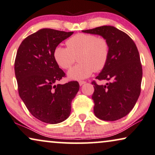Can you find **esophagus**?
<instances>
[{
	"label": "esophagus",
	"instance_id": "esophagus-1",
	"mask_svg": "<svg viewBox=\"0 0 155 155\" xmlns=\"http://www.w3.org/2000/svg\"><path fill=\"white\" fill-rule=\"evenodd\" d=\"M79 85H80V86H82V85H83V84H86V81H80L79 82Z\"/></svg>",
	"mask_w": 155,
	"mask_h": 155
}]
</instances>
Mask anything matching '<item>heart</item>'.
<instances>
[{
  "label": "heart",
  "instance_id": "heart-1",
  "mask_svg": "<svg viewBox=\"0 0 155 155\" xmlns=\"http://www.w3.org/2000/svg\"><path fill=\"white\" fill-rule=\"evenodd\" d=\"M66 44L67 48L57 46L55 48L54 58L61 68L68 69L79 56L80 64L68 72L70 79H87L94 71H101L107 65L109 57V44L104 37L78 34L68 39Z\"/></svg>",
  "mask_w": 155,
  "mask_h": 155
}]
</instances>
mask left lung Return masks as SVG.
<instances>
[{
    "label": "left lung",
    "mask_w": 155,
    "mask_h": 155,
    "mask_svg": "<svg viewBox=\"0 0 155 155\" xmlns=\"http://www.w3.org/2000/svg\"><path fill=\"white\" fill-rule=\"evenodd\" d=\"M104 37L109 44L107 65L96 79L110 81L98 85L94 81L95 116L104 121H116L134 108L140 97L142 68L136 44L124 32L111 25L82 31Z\"/></svg>",
    "instance_id": "left-lung-1"
}]
</instances>
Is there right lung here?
I'll return each instance as SVG.
<instances>
[{"label":"right lung","mask_w":155,"mask_h":155,"mask_svg":"<svg viewBox=\"0 0 155 155\" xmlns=\"http://www.w3.org/2000/svg\"><path fill=\"white\" fill-rule=\"evenodd\" d=\"M74 32L43 28L26 37L18 49L14 68L18 94L30 113L48 124L66 120L77 81L57 84L65 76L54 58V49Z\"/></svg>","instance_id":"1"}]
</instances>
